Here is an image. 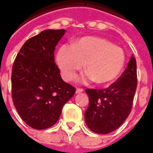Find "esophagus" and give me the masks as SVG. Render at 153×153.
<instances>
[{"label":"esophagus","instance_id":"34e87169","mask_svg":"<svg viewBox=\"0 0 153 153\" xmlns=\"http://www.w3.org/2000/svg\"><path fill=\"white\" fill-rule=\"evenodd\" d=\"M83 91H84L83 89L77 88V89H76V91H75V93H76V94H80V93H82Z\"/></svg>","mask_w":153,"mask_h":153}]
</instances>
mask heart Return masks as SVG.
Wrapping results in <instances>:
<instances>
[{
  "instance_id": "obj_1",
  "label": "heart",
  "mask_w": 153,
  "mask_h": 153,
  "mask_svg": "<svg viewBox=\"0 0 153 153\" xmlns=\"http://www.w3.org/2000/svg\"><path fill=\"white\" fill-rule=\"evenodd\" d=\"M57 63L66 80H72L85 65L87 74L82 81L94 80L98 85L116 81L126 63L125 52L120 47L98 36H85L74 45L63 44L56 55Z\"/></svg>"
}]
</instances>
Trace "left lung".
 Returning <instances> with one entry per match:
<instances>
[{"label":"left lung","mask_w":153,"mask_h":153,"mask_svg":"<svg viewBox=\"0 0 153 153\" xmlns=\"http://www.w3.org/2000/svg\"><path fill=\"white\" fill-rule=\"evenodd\" d=\"M137 86V62L132 55L126 71L108 88L86 90L90 102L85 112L88 128L99 134L118 128L130 114Z\"/></svg>","instance_id":"8db88e82"}]
</instances>
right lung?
<instances>
[{"mask_svg":"<svg viewBox=\"0 0 153 153\" xmlns=\"http://www.w3.org/2000/svg\"><path fill=\"white\" fill-rule=\"evenodd\" d=\"M65 29L45 30L25 42L12 70V98L22 120L45 129L59 120L63 105L75 93L65 82L55 62V46Z\"/></svg>","mask_w":153,"mask_h":153,"instance_id":"add662e5","label":"right lung"}]
</instances>
